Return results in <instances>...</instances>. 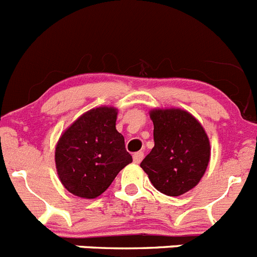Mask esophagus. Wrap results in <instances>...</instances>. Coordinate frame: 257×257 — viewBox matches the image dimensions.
<instances>
[{"label":"esophagus","mask_w":257,"mask_h":257,"mask_svg":"<svg viewBox=\"0 0 257 257\" xmlns=\"http://www.w3.org/2000/svg\"><path fill=\"white\" fill-rule=\"evenodd\" d=\"M143 158H144V153L143 152H136L133 156V160L135 163H140L143 161Z\"/></svg>","instance_id":"1"}]
</instances>
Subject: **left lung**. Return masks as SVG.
Wrapping results in <instances>:
<instances>
[{"label":"left lung","mask_w":257,"mask_h":257,"mask_svg":"<svg viewBox=\"0 0 257 257\" xmlns=\"http://www.w3.org/2000/svg\"><path fill=\"white\" fill-rule=\"evenodd\" d=\"M154 147L140 167L153 187L166 196L178 197L201 181L210 162V139L194 115L180 108H156Z\"/></svg>","instance_id":"1"}]
</instances>
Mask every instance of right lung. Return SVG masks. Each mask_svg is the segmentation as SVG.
Returning a JSON list of instances; mask_svg holds the SVG:
<instances>
[{
    "instance_id": "obj_1",
    "label": "right lung",
    "mask_w": 257,
    "mask_h": 257,
    "mask_svg": "<svg viewBox=\"0 0 257 257\" xmlns=\"http://www.w3.org/2000/svg\"><path fill=\"white\" fill-rule=\"evenodd\" d=\"M118 109L97 106L79 115L61 134L55 147L56 172L73 196L96 198L118 172L133 162L124 139L115 130Z\"/></svg>"
}]
</instances>
